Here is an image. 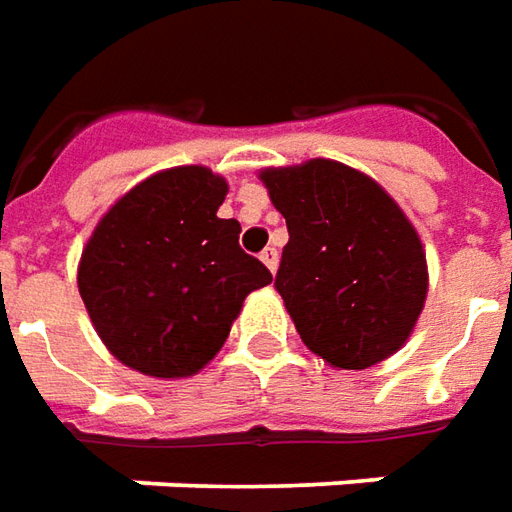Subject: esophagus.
<instances>
[{"mask_svg": "<svg viewBox=\"0 0 512 512\" xmlns=\"http://www.w3.org/2000/svg\"><path fill=\"white\" fill-rule=\"evenodd\" d=\"M260 260L266 263V269H269L271 274L277 271V260H280V257H277V249H274V246H269V249H263V255H260Z\"/></svg>", "mask_w": 512, "mask_h": 512, "instance_id": "1", "label": "esophagus"}]
</instances>
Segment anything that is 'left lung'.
I'll return each mask as SVG.
<instances>
[{"instance_id": "8db88e82", "label": "left lung", "mask_w": 512, "mask_h": 512, "mask_svg": "<svg viewBox=\"0 0 512 512\" xmlns=\"http://www.w3.org/2000/svg\"><path fill=\"white\" fill-rule=\"evenodd\" d=\"M285 218L277 291L305 347L336 370H367L412 336L429 294L415 224L373 176L336 159L263 168Z\"/></svg>"}]
</instances>
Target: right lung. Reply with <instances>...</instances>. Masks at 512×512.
<instances>
[{
  "label": "right lung",
  "mask_w": 512,
  "mask_h": 512,
  "mask_svg": "<svg viewBox=\"0 0 512 512\" xmlns=\"http://www.w3.org/2000/svg\"><path fill=\"white\" fill-rule=\"evenodd\" d=\"M229 184L204 165L159 170L97 221L78 263V291L100 342L151 378L204 370L243 300L271 271L238 246L241 224L218 218Z\"/></svg>",
  "instance_id": "add662e5"
}]
</instances>
